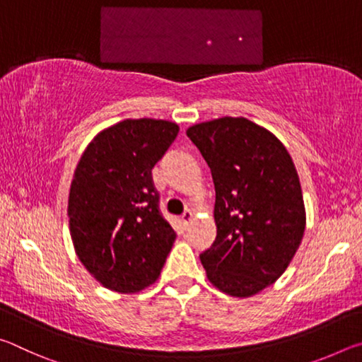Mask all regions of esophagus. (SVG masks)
<instances>
[{
    "label": "esophagus",
    "mask_w": 362,
    "mask_h": 362,
    "mask_svg": "<svg viewBox=\"0 0 362 362\" xmlns=\"http://www.w3.org/2000/svg\"><path fill=\"white\" fill-rule=\"evenodd\" d=\"M192 220H193V212L189 211V209H187L185 212L182 214L180 222H182V225H183V226H185V228H187V226H188L189 223H192Z\"/></svg>",
    "instance_id": "obj_1"
}]
</instances>
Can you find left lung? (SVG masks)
<instances>
[{
  "instance_id": "8db88e82",
  "label": "left lung",
  "mask_w": 362,
  "mask_h": 362,
  "mask_svg": "<svg viewBox=\"0 0 362 362\" xmlns=\"http://www.w3.org/2000/svg\"><path fill=\"white\" fill-rule=\"evenodd\" d=\"M188 139L211 168L217 236L199 255L211 283L250 297L289 267L303 238L302 188L284 145L246 118L188 127Z\"/></svg>"
}]
</instances>
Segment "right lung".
<instances>
[{
	"label": "right lung",
	"instance_id": "obj_1",
	"mask_svg": "<svg viewBox=\"0 0 362 362\" xmlns=\"http://www.w3.org/2000/svg\"><path fill=\"white\" fill-rule=\"evenodd\" d=\"M179 126L126 119L102 131L79 159L69 196L73 246L108 289L129 293L155 283L175 241L159 209L151 169Z\"/></svg>",
	"mask_w": 362,
	"mask_h": 362
}]
</instances>
